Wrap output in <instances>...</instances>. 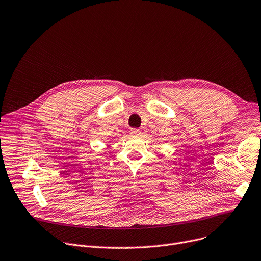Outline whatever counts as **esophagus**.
Masks as SVG:
<instances>
[{"mask_svg": "<svg viewBox=\"0 0 261 261\" xmlns=\"http://www.w3.org/2000/svg\"><path fill=\"white\" fill-rule=\"evenodd\" d=\"M130 136L132 137H140V136H141V130H140V129H130Z\"/></svg>", "mask_w": 261, "mask_h": 261, "instance_id": "34e87169", "label": "esophagus"}]
</instances>
